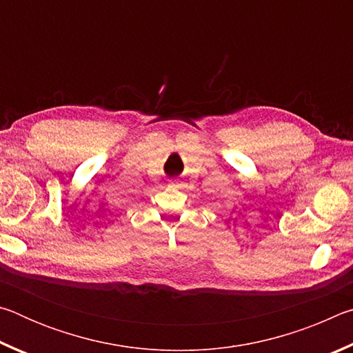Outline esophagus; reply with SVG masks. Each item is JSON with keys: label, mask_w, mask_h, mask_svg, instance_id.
<instances>
[{"label": "esophagus", "mask_w": 353, "mask_h": 353, "mask_svg": "<svg viewBox=\"0 0 353 353\" xmlns=\"http://www.w3.org/2000/svg\"><path fill=\"white\" fill-rule=\"evenodd\" d=\"M170 187H177V181H171L170 182Z\"/></svg>", "instance_id": "34e87169"}]
</instances>
